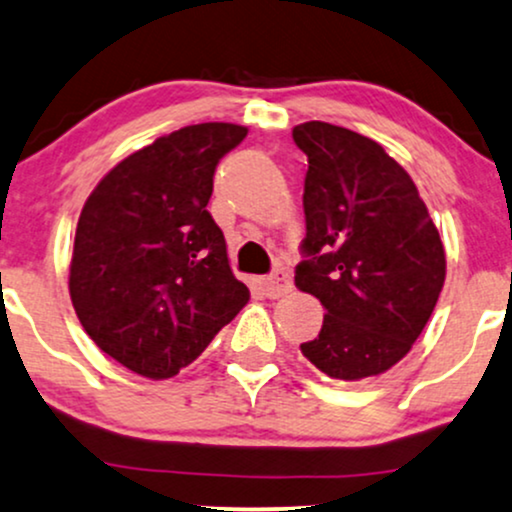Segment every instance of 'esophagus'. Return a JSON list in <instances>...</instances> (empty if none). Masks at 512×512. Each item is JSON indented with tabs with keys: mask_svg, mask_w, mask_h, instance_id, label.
<instances>
[{
	"mask_svg": "<svg viewBox=\"0 0 512 512\" xmlns=\"http://www.w3.org/2000/svg\"><path fill=\"white\" fill-rule=\"evenodd\" d=\"M261 287H263V292H266V296H270V299H280V296L292 292V277H289L287 270L280 268V270H275L273 275L263 277Z\"/></svg>",
	"mask_w": 512,
	"mask_h": 512,
	"instance_id": "obj_1",
	"label": "esophagus"
}]
</instances>
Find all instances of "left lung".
Returning a JSON list of instances; mask_svg holds the SVG:
<instances>
[{
	"mask_svg": "<svg viewBox=\"0 0 512 512\" xmlns=\"http://www.w3.org/2000/svg\"><path fill=\"white\" fill-rule=\"evenodd\" d=\"M308 156L304 261L294 282L325 308L301 353L334 380L382 375L410 351L437 306L444 244L410 175L380 144L330 123H301Z\"/></svg>",
	"mask_w": 512,
	"mask_h": 512,
	"instance_id": "1",
	"label": "left lung"
}]
</instances>
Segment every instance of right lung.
Instances as JSON below:
<instances>
[{
  "instance_id": "obj_1",
  "label": "right lung",
  "mask_w": 512,
  "mask_h": 512,
  "mask_svg": "<svg viewBox=\"0 0 512 512\" xmlns=\"http://www.w3.org/2000/svg\"><path fill=\"white\" fill-rule=\"evenodd\" d=\"M244 137L232 123L170 132L118 163L82 206L73 308L92 342L137 375H178L249 301L206 211L216 166Z\"/></svg>"
}]
</instances>
